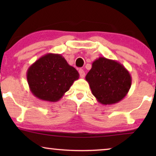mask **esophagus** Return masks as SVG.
<instances>
[{"label": "esophagus", "mask_w": 156, "mask_h": 156, "mask_svg": "<svg viewBox=\"0 0 156 156\" xmlns=\"http://www.w3.org/2000/svg\"><path fill=\"white\" fill-rule=\"evenodd\" d=\"M79 73H80V77L84 78V76H85V72H84V71L82 69H80V70H79Z\"/></svg>", "instance_id": "obj_1"}]
</instances>
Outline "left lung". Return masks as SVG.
Segmentation results:
<instances>
[{
    "label": "left lung",
    "instance_id": "8db88e82",
    "mask_svg": "<svg viewBox=\"0 0 156 156\" xmlns=\"http://www.w3.org/2000/svg\"><path fill=\"white\" fill-rule=\"evenodd\" d=\"M85 79L92 94L104 105L121 101L129 92L132 82L131 74L124 66L102 57L93 62Z\"/></svg>",
    "mask_w": 156,
    "mask_h": 156
}]
</instances>
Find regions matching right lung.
<instances>
[{
    "instance_id": "add662e5",
    "label": "right lung",
    "mask_w": 156,
    "mask_h": 156,
    "mask_svg": "<svg viewBox=\"0 0 156 156\" xmlns=\"http://www.w3.org/2000/svg\"><path fill=\"white\" fill-rule=\"evenodd\" d=\"M78 72L59 54L48 53L35 61L27 71L33 94L51 102L59 101L79 79Z\"/></svg>"
}]
</instances>
